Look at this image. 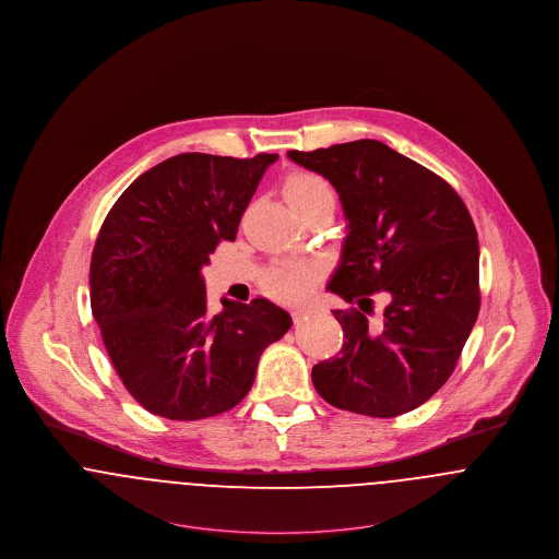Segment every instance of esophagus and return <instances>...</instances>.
Here are the masks:
<instances>
[{"instance_id":"34e87169","label":"esophagus","mask_w":559,"mask_h":559,"mask_svg":"<svg viewBox=\"0 0 559 559\" xmlns=\"http://www.w3.org/2000/svg\"><path fill=\"white\" fill-rule=\"evenodd\" d=\"M308 314H310V308H299V306H297V308H294V310H292L294 323H301V321H304V319H306Z\"/></svg>"}]
</instances>
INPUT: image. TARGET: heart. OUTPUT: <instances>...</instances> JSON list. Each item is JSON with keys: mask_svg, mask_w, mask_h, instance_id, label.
Here are the masks:
<instances>
[{"mask_svg": "<svg viewBox=\"0 0 559 559\" xmlns=\"http://www.w3.org/2000/svg\"><path fill=\"white\" fill-rule=\"evenodd\" d=\"M285 198L296 209L297 213L310 206L317 200L331 198V188L328 181L314 173L299 170L287 177L285 181ZM321 274V263L314 260H296V262H283L267 270L265 274V287L276 296L294 297L304 294L308 285Z\"/></svg>", "mask_w": 559, "mask_h": 559, "instance_id": "1", "label": "heart"}]
</instances>
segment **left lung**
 <instances>
[{
	"mask_svg": "<svg viewBox=\"0 0 559 559\" xmlns=\"http://www.w3.org/2000/svg\"><path fill=\"white\" fill-rule=\"evenodd\" d=\"M335 188L348 236L328 289L344 331L337 357L312 367L317 393L371 418L412 412L452 376L479 314L477 230L454 188L382 141L287 154ZM390 304L369 326L370 296Z\"/></svg>",
	"mask_w": 559,
	"mask_h": 559,
	"instance_id": "left-lung-1",
	"label": "left lung"
}]
</instances>
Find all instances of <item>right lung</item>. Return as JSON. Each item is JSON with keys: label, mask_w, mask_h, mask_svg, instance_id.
<instances>
[{"label": "right lung", "mask_w": 559, "mask_h": 559, "mask_svg": "<svg viewBox=\"0 0 559 559\" xmlns=\"http://www.w3.org/2000/svg\"><path fill=\"white\" fill-rule=\"evenodd\" d=\"M276 154H179L139 175L100 226L91 306L127 391L168 420H200L238 405L263 350L292 317L276 304L222 299L209 314L202 265L240 217Z\"/></svg>", "instance_id": "1"}]
</instances>
